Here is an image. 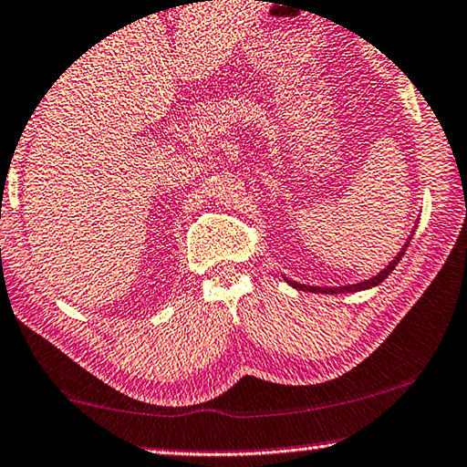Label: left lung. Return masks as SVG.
Masks as SVG:
<instances>
[{"mask_svg": "<svg viewBox=\"0 0 467 467\" xmlns=\"http://www.w3.org/2000/svg\"><path fill=\"white\" fill-rule=\"evenodd\" d=\"M413 234H415V229L413 232H410V235H409V240L404 242V246L400 248V253H398L394 259L389 261V265H385L379 274L377 275H373V278L370 280H364V282H358V284H346V286H309V284H301V282H293V280H288V278H284L286 280L290 286L293 288H296V290H303V293H320V295H339V293H360V290H368V288H375V286H379V284L388 278V275L394 272V267L398 265V263H400V259H402V254H404V250L409 248V244H410V238H413Z\"/></svg>", "mask_w": 467, "mask_h": 467, "instance_id": "8db88e82", "label": "left lung"}]
</instances>
